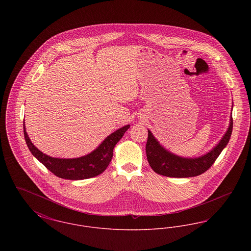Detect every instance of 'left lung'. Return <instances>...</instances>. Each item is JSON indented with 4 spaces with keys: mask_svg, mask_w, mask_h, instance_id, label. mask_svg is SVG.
I'll return each instance as SVG.
<instances>
[{
    "mask_svg": "<svg viewBox=\"0 0 251 251\" xmlns=\"http://www.w3.org/2000/svg\"><path fill=\"white\" fill-rule=\"evenodd\" d=\"M232 116L230 115L228 128L218 144L207 153L193 158L181 157L167 151L156 139L152 132L148 130L146 145L148 162L154 172L166 177L189 178L199 176L213 166L221 151L226 148L232 132Z\"/></svg>",
    "mask_w": 251,
    "mask_h": 251,
    "instance_id": "left-lung-1",
    "label": "left lung"
}]
</instances>
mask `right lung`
<instances>
[{"label":"right lung","mask_w":251,"mask_h":251,"mask_svg":"<svg viewBox=\"0 0 251 251\" xmlns=\"http://www.w3.org/2000/svg\"><path fill=\"white\" fill-rule=\"evenodd\" d=\"M130 125H125L112 132L93 151L78 158H55L40 151L31 142L25 129L24 121V138L28 149L36 159L43 164L55 176L62 179H85L101 174L110 164L115 146L122 138Z\"/></svg>","instance_id":"obj_1"}]
</instances>
